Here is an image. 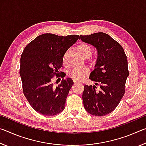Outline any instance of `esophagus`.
<instances>
[{"mask_svg": "<svg viewBox=\"0 0 146 146\" xmlns=\"http://www.w3.org/2000/svg\"><path fill=\"white\" fill-rule=\"evenodd\" d=\"M73 82H74V83H76L77 82H76V81H75V80H74V81H73Z\"/></svg>", "mask_w": 146, "mask_h": 146, "instance_id": "1", "label": "esophagus"}]
</instances>
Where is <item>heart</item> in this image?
Wrapping results in <instances>:
<instances>
[{
  "label": "heart",
  "mask_w": 146,
  "mask_h": 146,
  "mask_svg": "<svg viewBox=\"0 0 146 146\" xmlns=\"http://www.w3.org/2000/svg\"><path fill=\"white\" fill-rule=\"evenodd\" d=\"M77 49L81 55L86 58L91 57L92 55V49L87 44H80L77 46ZM71 50L70 49L65 51L62 56V62L65 66L69 65V56ZM90 73V70L88 68H73L68 71L69 77L75 81H81L84 79Z\"/></svg>",
  "instance_id": "1"
}]
</instances>
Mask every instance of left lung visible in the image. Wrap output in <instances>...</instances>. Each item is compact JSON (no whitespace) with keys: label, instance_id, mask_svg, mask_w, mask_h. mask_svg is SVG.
I'll list each match as a JSON object with an SVG mask.
<instances>
[{"label":"left lung","instance_id":"8db88e82","mask_svg":"<svg viewBox=\"0 0 146 146\" xmlns=\"http://www.w3.org/2000/svg\"><path fill=\"white\" fill-rule=\"evenodd\" d=\"M80 37L95 47L98 53L95 68L90 75L95 84L84 86V106L91 115L104 116L115 110L125 93L129 76L127 56L122 46L105 33Z\"/></svg>","mask_w":146,"mask_h":146}]
</instances>
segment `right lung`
<instances>
[{"instance_id": "add662e5", "label": "right lung", "mask_w": 146, "mask_h": 146, "mask_svg": "<svg viewBox=\"0 0 146 146\" xmlns=\"http://www.w3.org/2000/svg\"><path fill=\"white\" fill-rule=\"evenodd\" d=\"M79 38L78 35L64 36L45 33L24 48L20 66L24 95L33 110L40 114L55 115L65 108L73 80L62 78L60 84L55 86L52 80L54 76L64 77L63 74L58 75V70L62 67L63 55Z\"/></svg>"}]
</instances>
